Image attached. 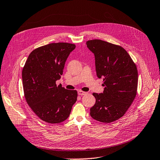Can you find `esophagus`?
I'll list each match as a JSON object with an SVG mask.
<instances>
[{
  "instance_id": "34e87169",
  "label": "esophagus",
  "mask_w": 160,
  "mask_h": 160,
  "mask_svg": "<svg viewBox=\"0 0 160 160\" xmlns=\"http://www.w3.org/2000/svg\"><path fill=\"white\" fill-rule=\"evenodd\" d=\"M78 95H80V96H82V95H85V94H87V92H83V91H81V90H79V91H78Z\"/></svg>"
}]
</instances>
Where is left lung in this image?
I'll list each match as a JSON object with an SVG mask.
<instances>
[{
	"instance_id": "8db88e82",
	"label": "left lung",
	"mask_w": 160,
	"mask_h": 160,
	"mask_svg": "<svg viewBox=\"0 0 160 160\" xmlns=\"http://www.w3.org/2000/svg\"><path fill=\"white\" fill-rule=\"evenodd\" d=\"M87 47L94 54L97 76L105 86L101 94L93 93L95 104L90 108L93 119L111 123L120 119L130 107L138 89V70L127 51L119 45L102 40H90Z\"/></svg>"
}]
</instances>
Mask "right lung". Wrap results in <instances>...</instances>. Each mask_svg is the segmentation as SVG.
<instances>
[{
  "mask_svg": "<svg viewBox=\"0 0 160 160\" xmlns=\"http://www.w3.org/2000/svg\"><path fill=\"white\" fill-rule=\"evenodd\" d=\"M75 48L74 44L50 43L32 50L26 61L22 72L25 99L44 122H64L77 100L76 90H66L56 84L63 73L67 58Z\"/></svg>",
  "mask_w": 160,
  "mask_h": 160,
  "instance_id": "add662e5",
  "label": "right lung"
}]
</instances>
